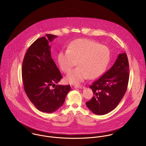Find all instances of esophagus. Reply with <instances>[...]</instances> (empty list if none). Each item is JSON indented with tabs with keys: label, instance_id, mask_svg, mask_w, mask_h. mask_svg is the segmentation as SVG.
Instances as JSON below:
<instances>
[{
	"label": "esophagus",
	"instance_id": "1",
	"mask_svg": "<svg viewBox=\"0 0 146 146\" xmlns=\"http://www.w3.org/2000/svg\"><path fill=\"white\" fill-rule=\"evenodd\" d=\"M74 87L75 88H79V89H83V88H84V86L83 85H75Z\"/></svg>",
	"mask_w": 146,
	"mask_h": 146
}]
</instances>
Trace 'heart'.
<instances>
[{
	"instance_id": "1",
	"label": "heart",
	"mask_w": 146,
	"mask_h": 146,
	"mask_svg": "<svg viewBox=\"0 0 146 146\" xmlns=\"http://www.w3.org/2000/svg\"><path fill=\"white\" fill-rule=\"evenodd\" d=\"M110 60L109 48L88 39H78L72 42L67 50H61L58 62L63 72L68 73L76 64L79 66L65 78L67 83L78 84L89 78L100 77L106 70Z\"/></svg>"
}]
</instances>
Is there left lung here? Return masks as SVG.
<instances>
[{"label":"left lung","instance_id":"obj_1","mask_svg":"<svg viewBox=\"0 0 146 146\" xmlns=\"http://www.w3.org/2000/svg\"><path fill=\"white\" fill-rule=\"evenodd\" d=\"M129 78L127 57L125 53H120L112 67L89 86L93 97L86 102L88 108L98 115L114 110L126 92Z\"/></svg>","mask_w":146,"mask_h":146}]
</instances>
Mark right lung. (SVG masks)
I'll list each match as a JSON object with an SVG mask.
<instances>
[{"instance_id":"1","label":"right lung","mask_w":146,"mask_h":146,"mask_svg":"<svg viewBox=\"0 0 146 146\" xmlns=\"http://www.w3.org/2000/svg\"><path fill=\"white\" fill-rule=\"evenodd\" d=\"M45 36L28 48L22 62V77L24 90L31 103L42 112L52 113L62 106L71 86L56 85L62 76L52 58L49 42L57 36Z\"/></svg>"}]
</instances>
